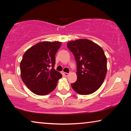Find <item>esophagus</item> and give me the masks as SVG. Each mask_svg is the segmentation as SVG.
Instances as JSON below:
<instances>
[{
	"instance_id": "34e87169",
	"label": "esophagus",
	"mask_w": 131,
	"mask_h": 131,
	"mask_svg": "<svg viewBox=\"0 0 131 131\" xmlns=\"http://www.w3.org/2000/svg\"><path fill=\"white\" fill-rule=\"evenodd\" d=\"M63 75H64L65 76V77H67L68 76V75H69V74L67 73V72H63Z\"/></svg>"
}]
</instances>
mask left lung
<instances>
[{
    "mask_svg": "<svg viewBox=\"0 0 131 131\" xmlns=\"http://www.w3.org/2000/svg\"><path fill=\"white\" fill-rule=\"evenodd\" d=\"M67 47L77 66V80L71 85L80 95L94 93L101 86L107 74V58L103 49L86 39L72 40Z\"/></svg>",
    "mask_w": 131,
    "mask_h": 131,
    "instance_id": "obj_1",
    "label": "left lung"
}]
</instances>
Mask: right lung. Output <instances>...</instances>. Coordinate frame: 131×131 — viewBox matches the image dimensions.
I'll return each instance as SVG.
<instances>
[{
    "label": "right lung",
    "mask_w": 131,
    "mask_h": 131,
    "mask_svg": "<svg viewBox=\"0 0 131 131\" xmlns=\"http://www.w3.org/2000/svg\"><path fill=\"white\" fill-rule=\"evenodd\" d=\"M61 45L59 41L39 42L24 54L20 63L21 79L36 95H46L54 91L62 77L54 68L55 55Z\"/></svg>",
    "instance_id": "add662e5"
}]
</instances>
